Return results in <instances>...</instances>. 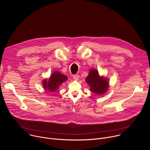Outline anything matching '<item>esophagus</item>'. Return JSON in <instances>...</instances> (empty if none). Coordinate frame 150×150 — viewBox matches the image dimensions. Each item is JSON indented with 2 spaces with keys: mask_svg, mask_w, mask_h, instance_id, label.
<instances>
[{
  "mask_svg": "<svg viewBox=\"0 0 150 150\" xmlns=\"http://www.w3.org/2000/svg\"><path fill=\"white\" fill-rule=\"evenodd\" d=\"M79 75H74L73 76V78L75 79V80H78L79 79Z\"/></svg>",
  "mask_w": 150,
  "mask_h": 150,
  "instance_id": "obj_1",
  "label": "esophagus"
}]
</instances>
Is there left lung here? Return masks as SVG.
<instances>
[{
    "instance_id": "1",
    "label": "left lung",
    "mask_w": 150,
    "mask_h": 150,
    "mask_svg": "<svg viewBox=\"0 0 150 150\" xmlns=\"http://www.w3.org/2000/svg\"><path fill=\"white\" fill-rule=\"evenodd\" d=\"M85 81L89 85L90 90L98 95L104 94L109 87V79L103 76H100L96 69H91L90 70Z\"/></svg>"
}]
</instances>
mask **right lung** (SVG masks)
Listing matches in <instances>:
<instances>
[{"instance_id":"1","label":"right lung","mask_w":150,"mask_h":150,"mask_svg":"<svg viewBox=\"0 0 150 150\" xmlns=\"http://www.w3.org/2000/svg\"><path fill=\"white\" fill-rule=\"evenodd\" d=\"M68 79V77L64 75L59 71H54L47 79H43L42 82V86L45 90L50 93H54L57 91L60 85Z\"/></svg>"}]
</instances>
